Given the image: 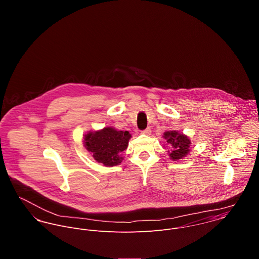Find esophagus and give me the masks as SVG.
Wrapping results in <instances>:
<instances>
[{"label":"esophagus","instance_id":"34e87169","mask_svg":"<svg viewBox=\"0 0 259 259\" xmlns=\"http://www.w3.org/2000/svg\"><path fill=\"white\" fill-rule=\"evenodd\" d=\"M150 133H151L150 127H148V128H146V130H144V131L141 132V134H143V135H150Z\"/></svg>","mask_w":259,"mask_h":259}]
</instances>
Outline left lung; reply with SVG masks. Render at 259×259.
<instances>
[{"instance_id": "1", "label": "left lung", "mask_w": 259, "mask_h": 259, "mask_svg": "<svg viewBox=\"0 0 259 259\" xmlns=\"http://www.w3.org/2000/svg\"><path fill=\"white\" fill-rule=\"evenodd\" d=\"M163 138L166 140L167 146L170 148V152H169L170 158L178 160L183 158L189 152L190 141L185 135L180 134L177 131H171V132H165L163 134Z\"/></svg>"}]
</instances>
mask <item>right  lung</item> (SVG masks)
Here are the masks:
<instances>
[{
    "instance_id": "right-lung-1",
    "label": "right lung",
    "mask_w": 259,
    "mask_h": 259,
    "mask_svg": "<svg viewBox=\"0 0 259 259\" xmlns=\"http://www.w3.org/2000/svg\"><path fill=\"white\" fill-rule=\"evenodd\" d=\"M131 137L128 132L105 127L85 135L83 142L85 148L98 162L106 166H113L121 162L120 153L127 148Z\"/></svg>"
}]
</instances>
